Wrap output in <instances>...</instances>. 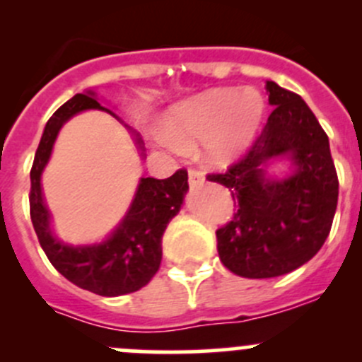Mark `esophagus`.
Returning <instances> with one entry per match:
<instances>
[{
    "mask_svg": "<svg viewBox=\"0 0 362 362\" xmlns=\"http://www.w3.org/2000/svg\"><path fill=\"white\" fill-rule=\"evenodd\" d=\"M204 182L203 175L199 173V171H194V170H189V185H191V189L198 187V185H202Z\"/></svg>",
    "mask_w": 362,
    "mask_h": 362,
    "instance_id": "obj_1",
    "label": "esophagus"
}]
</instances>
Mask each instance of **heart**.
<instances>
[{
	"label": "heart",
	"mask_w": 362,
	"mask_h": 362,
	"mask_svg": "<svg viewBox=\"0 0 362 362\" xmlns=\"http://www.w3.org/2000/svg\"><path fill=\"white\" fill-rule=\"evenodd\" d=\"M264 98L255 89H214L177 105L164 124L166 144L189 152L203 144V159L226 166L254 144L264 119Z\"/></svg>",
	"instance_id": "obj_1"
}]
</instances>
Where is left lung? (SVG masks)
Returning a JSON list of instances; mask_svg holds the SVG:
<instances>
[{
  "label": "left lung",
  "instance_id": "1",
  "mask_svg": "<svg viewBox=\"0 0 362 362\" xmlns=\"http://www.w3.org/2000/svg\"><path fill=\"white\" fill-rule=\"evenodd\" d=\"M273 107L245 159L208 180L226 185L238 211L217 231L222 264L245 279H273L308 262L329 235L338 177L329 138L301 96L266 80ZM288 171L275 177L271 166Z\"/></svg>",
  "mask_w": 362,
  "mask_h": 362
}]
</instances>
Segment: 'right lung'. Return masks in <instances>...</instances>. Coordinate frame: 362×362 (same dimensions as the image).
Here are the masks:
<instances>
[{
	"label": "right lung",
	"instance_id": "obj_1",
	"mask_svg": "<svg viewBox=\"0 0 362 362\" xmlns=\"http://www.w3.org/2000/svg\"><path fill=\"white\" fill-rule=\"evenodd\" d=\"M86 110L107 112L119 119L110 108L100 103L98 93L93 89L75 94L54 113L43 129L29 175V206L40 245L54 268L80 289L113 298L141 289L158 273L163 259V235L171 218L180 211L189 191L187 173L180 170L164 180L140 178L126 215L105 238L90 243L63 242L52 231V215L43 202L42 173L61 127L76 113ZM124 126L133 134L141 158H147L140 134L127 124Z\"/></svg>",
	"mask_w": 362,
	"mask_h": 362
}]
</instances>
